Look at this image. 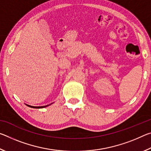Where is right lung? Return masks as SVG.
Listing matches in <instances>:
<instances>
[{
  "instance_id": "right-lung-1",
  "label": "right lung",
  "mask_w": 151,
  "mask_h": 151,
  "mask_svg": "<svg viewBox=\"0 0 151 151\" xmlns=\"http://www.w3.org/2000/svg\"><path fill=\"white\" fill-rule=\"evenodd\" d=\"M27 105L28 106H29V107H31V108H34V109H40V108H44V107H47V106H48V105H49V104H48V105H46V106H33L28 105V104H27Z\"/></svg>"
}]
</instances>
